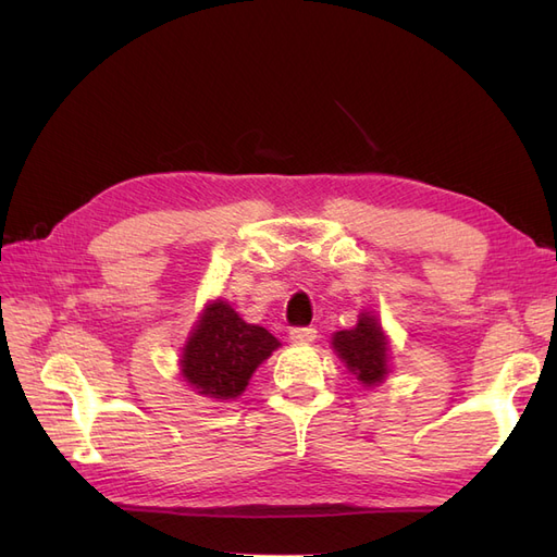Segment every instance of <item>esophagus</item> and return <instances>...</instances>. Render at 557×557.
<instances>
[{
	"label": "esophagus",
	"mask_w": 557,
	"mask_h": 557,
	"mask_svg": "<svg viewBox=\"0 0 557 557\" xmlns=\"http://www.w3.org/2000/svg\"><path fill=\"white\" fill-rule=\"evenodd\" d=\"M315 327H293L290 330V342L295 344H311L315 339Z\"/></svg>",
	"instance_id": "esophagus-1"
}]
</instances>
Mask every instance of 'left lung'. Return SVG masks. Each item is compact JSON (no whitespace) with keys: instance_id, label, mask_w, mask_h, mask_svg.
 Returning <instances> with one entry per match:
<instances>
[{"instance_id":"8db88e82","label":"left lung","mask_w":557,"mask_h":557,"mask_svg":"<svg viewBox=\"0 0 557 557\" xmlns=\"http://www.w3.org/2000/svg\"><path fill=\"white\" fill-rule=\"evenodd\" d=\"M334 350L352 374L364 385L381 383L387 374V342L376 315L362 313L352 330H342L332 336Z\"/></svg>"}]
</instances>
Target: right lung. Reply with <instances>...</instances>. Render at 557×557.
I'll return each instance as SVG.
<instances>
[{
	"instance_id": "right-lung-1",
	"label": "right lung",
	"mask_w": 557,
	"mask_h": 557,
	"mask_svg": "<svg viewBox=\"0 0 557 557\" xmlns=\"http://www.w3.org/2000/svg\"><path fill=\"white\" fill-rule=\"evenodd\" d=\"M278 339L260 325H248L225 301H213L197 320L183 348V379L199 395L239 397L252 372L278 348Z\"/></svg>"
}]
</instances>
